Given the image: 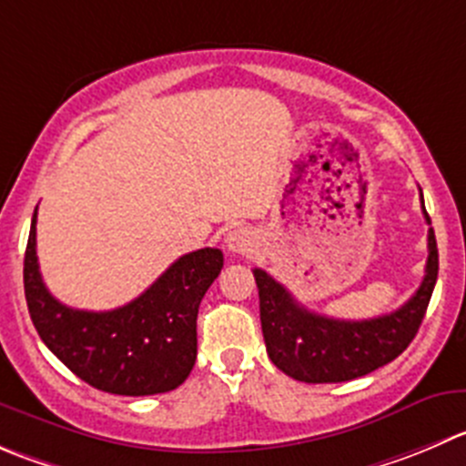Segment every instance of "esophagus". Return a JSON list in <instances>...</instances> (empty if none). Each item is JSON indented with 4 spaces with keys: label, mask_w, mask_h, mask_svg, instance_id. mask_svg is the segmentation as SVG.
I'll use <instances>...</instances> for the list:
<instances>
[{
    "label": "esophagus",
    "mask_w": 466,
    "mask_h": 466,
    "mask_svg": "<svg viewBox=\"0 0 466 466\" xmlns=\"http://www.w3.org/2000/svg\"><path fill=\"white\" fill-rule=\"evenodd\" d=\"M225 243H228L229 252H238V255L252 252V248H255V238H252V234L248 229H234V232L228 234Z\"/></svg>",
    "instance_id": "esophagus-1"
}]
</instances>
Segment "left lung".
I'll use <instances>...</instances> for the list:
<instances>
[{
	"instance_id": "1",
	"label": "left lung",
	"mask_w": 466,
	"mask_h": 466,
	"mask_svg": "<svg viewBox=\"0 0 466 466\" xmlns=\"http://www.w3.org/2000/svg\"><path fill=\"white\" fill-rule=\"evenodd\" d=\"M423 205V196H421ZM428 225L426 207H423ZM440 270L435 232H428V261L421 287L390 314L367 320H343L314 314L298 305L296 298L255 268L259 289V316L266 353L282 373L300 382H346L362 378L399 358L419 332Z\"/></svg>"
}]
</instances>
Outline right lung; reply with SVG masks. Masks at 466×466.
<instances>
[{"mask_svg":"<svg viewBox=\"0 0 466 466\" xmlns=\"http://www.w3.org/2000/svg\"><path fill=\"white\" fill-rule=\"evenodd\" d=\"M35 211L25 252V296L45 346L99 391L152 396L177 390L196 364L198 307L223 268V252L202 248L179 257L150 289L118 309H72L40 278Z\"/></svg>","mask_w":466,"mask_h":466,"instance_id":"add662e5","label":"right lung"}]
</instances>
